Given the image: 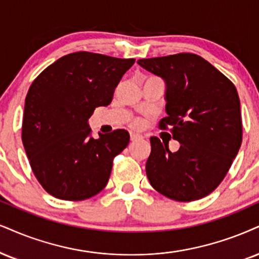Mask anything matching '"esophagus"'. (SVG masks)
I'll return each mask as SVG.
<instances>
[{
  "instance_id": "obj_1",
  "label": "esophagus",
  "mask_w": 259,
  "mask_h": 259,
  "mask_svg": "<svg viewBox=\"0 0 259 259\" xmlns=\"http://www.w3.org/2000/svg\"><path fill=\"white\" fill-rule=\"evenodd\" d=\"M139 139H142V136L136 135V133H131V140H132V142H136V140Z\"/></svg>"
}]
</instances>
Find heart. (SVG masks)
<instances>
[{"mask_svg": "<svg viewBox=\"0 0 259 259\" xmlns=\"http://www.w3.org/2000/svg\"><path fill=\"white\" fill-rule=\"evenodd\" d=\"M142 124H143V121L140 119H137V117L131 121V126H132L133 128H140V127H142Z\"/></svg>", "mask_w": 259, "mask_h": 259, "instance_id": "obj_1", "label": "heart"}]
</instances>
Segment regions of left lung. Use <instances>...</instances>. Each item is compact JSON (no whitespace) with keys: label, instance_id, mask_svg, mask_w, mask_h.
I'll return each mask as SVG.
<instances>
[{"label":"left lung","instance_id":"1","mask_svg":"<svg viewBox=\"0 0 259 259\" xmlns=\"http://www.w3.org/2000/svg\"><path fill=\"white\" fill-rule=\"evenodd\" d=\"M167 84L161 130L180 149L151 137L146 175L157 192L178 202L210 194L227 175L242 142L240 100L233 82L203 57L191 53L138 60Z\"/></svg>","mask_w":259,"mask_h":259}]
</instances>
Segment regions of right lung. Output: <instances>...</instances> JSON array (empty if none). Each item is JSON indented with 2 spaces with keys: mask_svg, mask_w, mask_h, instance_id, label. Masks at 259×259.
I'll use <instances>...</instances> for the list:
<instances>
[{
  "mask_svg": "<svg viewBox=\"0 0 259 259\" xmlns=\"http://www.w3.org/2000/svg\"><path fill=\"white\" fill-rule=\"evenodd\" d=\"M135 61L76 52L48 66L31 84L21 139L34 177L49 194L84 200L107 186L130 135L115 130L95 139L88 120L96 108L110 104Z\"/></svg>",
  "mask_w": 259,
  "mask_h": 259,
  "instance_id": "1",
  "label": "right lung"
}]
</instances>
